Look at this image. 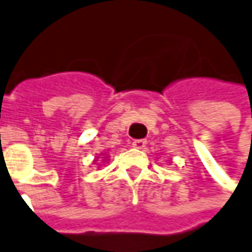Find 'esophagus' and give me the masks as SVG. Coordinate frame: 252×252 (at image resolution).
Masks as SVG:
<instances>
[{
    "label": "esophagus",
    "instance_id": "esophagus-1",
    "mask_svg": "<svg viewBox=\"0 0 252 252\" xmlns=\"http://www.w3.org/2000/svg\"><path fill=\"white\" fill-rule=\"evenodd\" d=\"M146 140L144 139H136V140H133L132 142V146L135 147V149H139V150H142V149H144L146 147Z\"/></svg>",
    "mask_w": 252,
    "mask_h": 252
}]
</instances>
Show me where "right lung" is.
Wrapping results in <instances>:
<instances>
[{"label": "right lung", "mask_w": 252, "mask_h": 252, "mask_svg": "<svg viewBox=\"0 0 252 252\" xmlns=\"http://www.w3.org/2000/svg\"><path fill=\"white\" fill-rule=\"evenodd\" d=\"M98 158H101L102 162H106V161H108V154H106V153H103V154H99V157H96V158H95V159H94V161H93V162L96 163V161H98Z\"/></svg>", "instance_id": "1"}]
</instances>
